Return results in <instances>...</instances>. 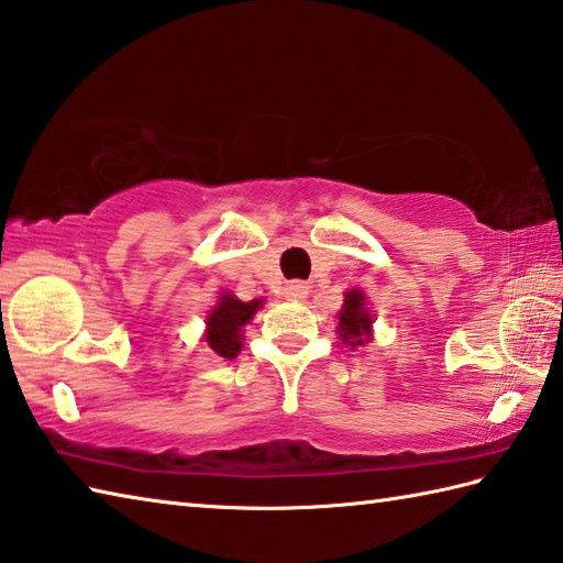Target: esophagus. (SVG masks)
I'll use <instances>...</instances> for the list:
<instances>
[{
	"label": "esophagus",
	"mask_w": 563,
	"mask_h": 563,
	"mask_svg": "<svg viewBox=\"0 0 563 563\" xmlns=\"http://www.w3.org/2000/svg\"><path fill=\"white\" fill-rule=\"evenodd\" d=\"M283 295L288 297V300H305V297L309 295V285L302 280H290V283H285Z\"/></svg>",
	"instance_id": "obj_1"
}]
</instances>
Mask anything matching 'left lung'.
<instances>
[{
	"mask_svg": "<svg viewBox=\"0 0 563 563\" xmlns=\"http://www.w3.org/2000/svg\"><path fill=\"white\" fill-rule=\"evenodd\" d=\"M343 297L345 300L339 312L336 333L345 345L357 349V345H365L373 339V314H369L365 292L361 288H353Z\"/></svg>",
	"mask_w": 563,
	"mask_h": 563,
	"instance_id": "obj_1",
	"label": "left lung"
}]
</instances>
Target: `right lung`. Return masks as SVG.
Segmentation results:
<instances>
[{
  "label": "right lung",
  "instance_id": "right-lung-1",
  "mask_svg": "<svg viewBox=\"0 0 563 563\" xmlns=\"http://www.w3.org/2000/svg\"><path fill=\"white\" fill-rule=\"evenodd\" d=\"M263 305V300H251V302H242L236 300L232 292H222V297L218 300L206 319V343L210 349L218 353L220 357H232L239 355L242 351V329L254 319L256 309Z\"/></svg>",
  "mask_w": 563,
  "mask_h": 563
}]
</instances>
